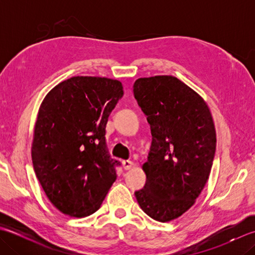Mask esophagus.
<instances>
[{
    "mask_svg": "<svg viewBox=\"0 0 255 255\" xmlns=\"http://www.w3.org/2000/svg\"><path fill=\"white\" fill-rule=\"evenodd\" d=\"M132 164H133L132 162L129 161V160H124V161H123V166H124L125 170H130Z\"/></svg>",
    "mask_w": 255,
    "mask_h": 255,
    "instance_id": "obj_1",
    "label": "esophagus"
}]
</instances>
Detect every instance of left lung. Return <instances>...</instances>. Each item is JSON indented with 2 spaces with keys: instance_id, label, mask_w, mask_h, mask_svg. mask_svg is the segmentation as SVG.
<instances>
[{
  "instance_id": "8db88e82",
  "label": "left lung",
  "mask_w": 255,
  "mask_h": 255,
  "mask_svg": "<svg viewBox=\"0 0 255 255\" xmlns=\"http://www.w3.org/2000/svg\"><path fill=\"white\" fill-rule=\"evenodd\" d=\"M133 95L152 134L142 166L147 181L134 195L149 217L165 223L191 208L207 183L216 151L213 118L202 97L172 75L138 79Z\"/></svg>"
}]
</instances>
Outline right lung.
<instances>
[{"label":"right lung","mask_w":255,"mask_h":255,"mask_svg":"<svg viewBox=\"0 0 255 255\" xmlns=\"http://www.w3.org/2000/svg\"><path fill=\"white\" fill-rule=\"evenodd\" d=\"M123 95L117 80L73 77L55 86L41 103L32 165L47 197L64 215L94 214L116 181L121 162L111 158L105 128Z\"/></svg>","instance_id":"right-lung-1"}]
</instances>
